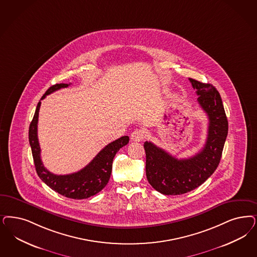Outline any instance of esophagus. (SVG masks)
Masks as SVG:
<instances>
[{
	"label": "esophagus",
	"mask_w": 257,
	"mask_h": 257,
	"mask_svg": "<svg viewBox=\"0 0 257 257\" xmlns=\"http://www.w3.org/2000/svg\"><path fill=\"white\" fill-rule=\"evenodd\" d=\"M144 138H145V132L142 129H137L131 135V139L134 142H142V140H144Z\"/></svg>",
	"instance_id": "esophagus-1"
}]
</instances>
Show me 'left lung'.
Instances as JSON below:
<instances>
[{"label":"left lung","instance_id":"left-lung-1","mask_svg":"<svg viewBox=\"0 0 257 257\" xmlns=\"http://www.w3.org/2000/svg\"><path fill=\"white\" fill-rule=\"evenodd\" d=\"M189 80L209 118L207 140L202 150L185 160H177L154 143L144 142L146 177L151 186L163 195L186 194L211 177L220 162L228 135V119L218 91L210 83Z\"/></svg>","mask_w":257,"mask_h":257}]
</instances>
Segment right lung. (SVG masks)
Returning a JSON list of instances; mask_svg holds the SVG:
<instances>
[{"label": "right lung", "instance_id": "add662e5", "mask_svg": "<svg viewBox=\"0 0 257 257\" xmlns=\"http://www.w3.org/2000/svg\"><path fill=\"white\" fill-rule=\"evenodd\" d=\"M69 85L70 84L67 83L55 84L45 92L42 99L55 91L65 88ZM40 106L41 100L36 108L35 114L28 132V139L38 176L53 191L68 198L83 199L97 195L106 186L111 176L112 164L115 154L129 142V137L124 136L115 142L109 143L97 154L88 165L79 172L69 175H54L45 168L41 160V147L37 133Z\"/></svg>", "mask_w": 257, "mask_h": 257}]
</instances>
